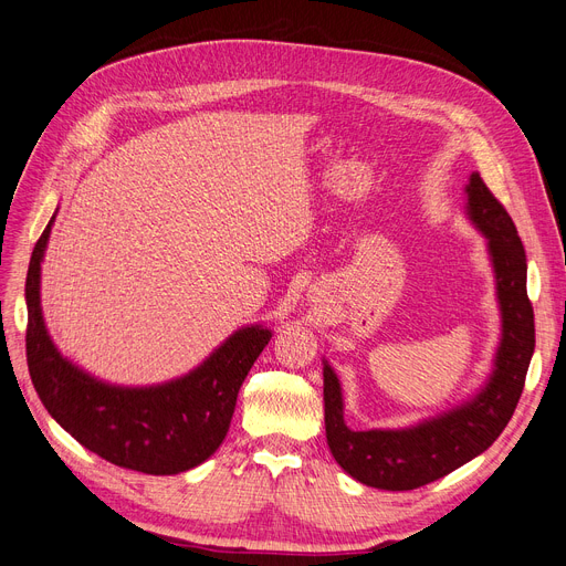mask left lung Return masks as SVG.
<instances>
[{
  "instance_id": "1",
  "label": "left lung",
  "mask_w": 566,
  "mask_h": 566,
  "mask_svg": "<svg viewBox=\"0 0 566 566\" xmlns=\"http://www.w3.org/2000/svg\"><path fill=\"white\" fill-rule=\"evenodd\" d=\"M465 217L486 239L500 308V343L486 382L459 406L406 428L353 430L343 419L338 375L322 359L327 444L336 463L366 486L412 491L442 479L486 451L518 406L534 355L525 249L514 221L479 172L465 184Z\"/></svg>"
}]
</instances>
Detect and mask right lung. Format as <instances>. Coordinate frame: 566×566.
Instances as JSON below:
<instances>
[{
	"label": "right lung",
	"instance_id": "right-lung-1",
	"mask_svg": "<svg viewBox=\"0 0 566 566\" xmlns=\"http://www.w3.org/2000/svg\"><path fill=\"white\" fill-rule=\"evenodd\" d=\"M55 217L39 237L24 283L27 366L34 389L71 438L113 465L145 474H179L221 447L237 394L272 329L247 325L181 378L124 387L94 378L52 343L41 308V262Z\"/></svg>",
	"mask_w": 566,
	"mask_h": 566
}]
</instances>
